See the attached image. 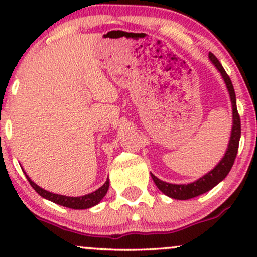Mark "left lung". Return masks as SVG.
Returning <instances> with one entry per match:
<instances>
[{"label":"left lung","mask_w":257,"mask_h":257,"mask_svg":"<svg viewBox=\"0 0 257 257\" xmlns=\"http://www.w3.org/2000/svg\"><path fill=\"white\" fill-rule=\"evenodd\" d=\"M209 58H210V60L213 61L215 66L217 67V70H219L221 75H222V77L226 82L227 88H228L229 96H231L232 108H233V128H232L231 140H229L228 149H227L225 157L222 158V161H221L210 173H208L206 175L203 176V178H200L199 180H197V181L192 182V184H188V185L168 184V182L162 181V180H159L158 178H156L153 174H151L153 181H155L156 186H157L159 190H161L164 194H167L168 197H170V198H174V199L186 200V199L194 198V197L200 196V194L208 192V191H210L211 188L215 187V186L219 184V182L222 181V180L227 176V174L229 173L233 163H234V159L237 157L238 147H239L241 128H240V117L237 110V100H235L234 88H233L231 78H229V76L227 75V72L222 67V65H221L220 61L217 60V58L215 57L211 52L209 53Z\"/></svg>","instance_id":"left-lung-1"}]
</instances>
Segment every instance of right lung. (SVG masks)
<instances>
[{
	"label": "right lung",
	"instance_id": "add662e5",
	"mask_svg": "<svg viewBox=\"0 0 257 257\" xmlns=\"http://www.w3.org/2000/svg\"><path fill=\"white\" fill-rule=\"evenodd\" d=\"M26 179H28V181L30 182L32 188H34V190L36 191L41 197L51 200V202L55 203V204L63 205V206H66V208H71V209H88V208H91V206L96 205L100 200L104 198L105 194L107 193L108 186H110V181H108L107 179L105 184L100 188H98L95 192H91L89 194H85V196H81V197H66V196L55 194L43 190V188H41L40 186L35 184L34 181H31V179L29 178L28 175H26Z\"/></svg>",
	"mask_w": 257,
	"mask_h": 257
}]
</instances>
